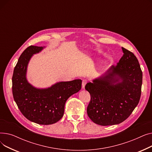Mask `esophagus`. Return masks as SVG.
<instances>
[{
  "label": "esophagus",
  "mask_w": 152,
  "mask_h": 152,
  "mask_svg": "<svg viewBox=\"0 0 152 152\" xmlns=\"http://www.w3.org/2000/svg\"><path fill=\"white\" fill-rule=\"evenodd\" d=\"M87 81L86 80V79H83V82H82V88L83 89L85 88V86L87 84Z\"/></svg>",
  "instance_id": "obj_1"
}]
</instances>
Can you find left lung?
Masks as SVG:
<instances>
[{
  "mask_svg": "<svg viewBox=\"0 0 152 152\" xmlns=\"http://www.w3.org/2000/svg\"><path fill=\"white\" fill-rule=\"evenodd\" d=\"M123 57L116 66L88 83L85 89L91 94L87 113L101 126L118 124L132 113L140 100L142 72L133 53L122 47Z\"/></svg>",
  "mask_w": 152,
  "mask_h": 152,
  "instance_id": "left-lung-1",
  "label": "left lung"
}]
</instances>
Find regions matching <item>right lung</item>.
<instances>
[{
	"label": "right lung",
	"mask_w": 152,
	"mask_h": 152,
	"mask_svg": "<svg viewBox=\"0 0 152 152\" xmlns=\"http://www.w3.org/2000/svg\"><path fill=\"white\" fill-rule=\"evenodd\" d=\"M45 47L31 45L21 53L12 77L15 102L28 120L42 125L54 124L63 117L67 99L81 89V79L61 81L47 88L35 87L27 80L28 63L33 55Z\"/></svg>",
	"instance_id": "1"
}]
</instances>
